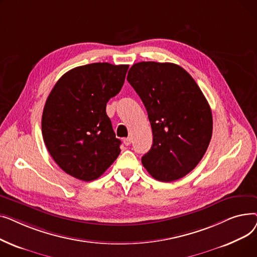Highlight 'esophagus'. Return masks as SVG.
<instances>
[{
	"mask_svg": "<svg viewBox=\"0 0 257 257\" xmlns=\"http://www.w3.org/2000/svg\"><path fill=\"white\" fill-rule=\"evenodd\" d=\"M131 143H132V140H131L130 138L124 139V144H125V146H129V145H131Z\"/></svg>",
	"mask_w": 257,
	"mask_h": 257,
	"instance_id": "34e87169",
	"label": "esophagus"
}]
</instances>
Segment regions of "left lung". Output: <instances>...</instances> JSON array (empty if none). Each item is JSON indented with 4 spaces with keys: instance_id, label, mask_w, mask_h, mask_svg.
<instances>
[{
    "instance_id": "obj_1",
    "label": "left lung",
    "mask_w": 257,
    "mask_h": 257,
    "mask_svg": "<svg viewBox=\"0 0 257 257\" xmlns=\"http://www.w3.org/2000/svg\"><path fill=\"white\" fill-rule=\"evenodd\" d=\"M128 82L142 99L149 117L153 145L142 164L153 178L171 182L193 171L212 136V114L193 77L170 62L133 64Z\"/></svg>"
}]
</instances>
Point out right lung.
<instances>
[{"label":"right lung","mask_w":257,"mask_h":257,"mask_svg":"<svg viewBox=\"0 0 257 257\" xmlns=\"http://www.w3.org/2000/svg\"><path fill=\"white\" fill-rule=\"evenodd\" d=\"M129 65L90 63L65 73L46 101L42 132L54 161L71 176L92 181L117 158L106 104L124 84Z\"/></svg>","instance_id":"add662e5"}]
</instances>
